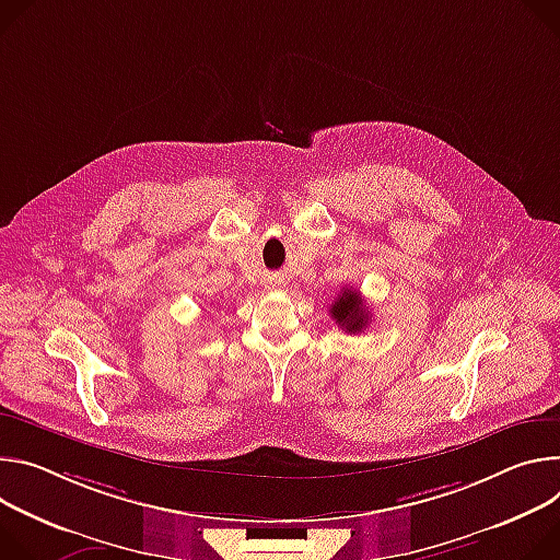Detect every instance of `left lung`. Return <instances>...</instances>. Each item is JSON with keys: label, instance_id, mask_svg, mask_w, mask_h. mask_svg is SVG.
Masks as SVG:
<instances>
[{"label": "left lung", "instance_id": "obj_1", "mask_svg": "<svg viewBox=\"0 0 560 560\" xmlns=\"http://www.w3.org/2000/svg\"><path fill=\"white\" fill-rule=\"evenodd\" d=\"M329 312L336 325L347 334H360L369 325V308L355 289H342L336 302H331Z\"/></svg>", "mask_w": 560, "mask_h": 560}]
</instances>
